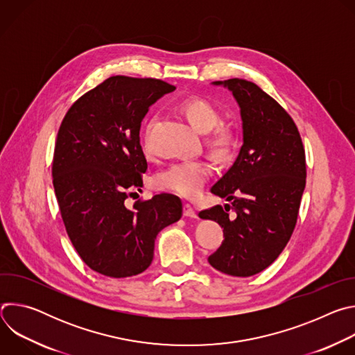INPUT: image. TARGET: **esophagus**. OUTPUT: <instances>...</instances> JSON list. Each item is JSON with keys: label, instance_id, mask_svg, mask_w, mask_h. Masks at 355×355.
<instances>
[{"label": "esophagus", "instance_id": "esophagus-1", "mask_svg": "<svg viewBox=\"0 0 355 355\" xmlns=\"http://www.w3.org/2000/svg\"><path fill=\"white\" fill-rule=\"evenodd\" d=\"M184 216L187 218H196L195 209L189 204H184Z\"/></svg>", "mask_w": 355, "mask_h": 355}]
</instances>
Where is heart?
Listing matches in <instances>:
<instances>
[{"label": "heart", "instance_id": "obj_1", "mask_svg": "<svg viewBox=\"0 0 355 355\" xmlns=\"http://www.w3.org/2000/svg\"><path fill=\"white\" fill-rule=\"evenodd\" d=\"M182 111L187 115L191 125L198 129L199 132H209L212 130L219 119L220 115L218 110L209 103L205 98H188L184 101ZM157 118L151 119V122L147 126L146 135H144V148H150V130L156 123ZM232 136L225 129H218L211 143L214 148L219 153L225 151L230 144ZM212 175V167L205 160H181L177 163L170 164L168 167L163 168L156 177H155V187L162 191H170L174 193H178L185 198H192L198 195L205 185V182Z\"/></svg>", "mask_w": 355, "mask_h": 355}]
</instances>
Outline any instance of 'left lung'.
<instances>
[{
  "label": "left lung",
  "instance_id": "8db88e82",
  "mask_svg": "<svg viewBox=\"0 0 355 355\" xmlns=\"http://www.w3.org/2000/svg\"><path fill=\"white\" fill-rule=\"evenodd\" d=\"M232 91L240 107L243 144L233 166L211 188L230 205L199 212L223 227L222 245L209 264L233 277H251L271 266L296 225L306 184V159L289 114L257 84L215 81ZM232 209L235 215L228 218Z\"/></svg>",
  "mask_w": 355,
  "mask_h": 355
}]
</instances>
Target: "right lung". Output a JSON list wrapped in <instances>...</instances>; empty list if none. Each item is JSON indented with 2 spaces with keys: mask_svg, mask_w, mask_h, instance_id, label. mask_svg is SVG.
Here are the masks:
<instances>
[{
  "mask_svg": "<svg viewBox=\"0 0 355 355\" xmlns=\"http://www.w3.org/2000/svg\"><path fill=\"white\" fill-rule=\"evenodd\" d=\"M174 89L156 78L114 76L80 96L60 125L52 175L62 219L81 260L105 277L147 270L159 232L182 216L181 199L170 193L125 207L147 170L141 121Z\"/></svg>",
  "mask_w": 355,
  "mask_h": 355,
  "instance_id": "1",
  "label": "right lung"
}]
</instances>
